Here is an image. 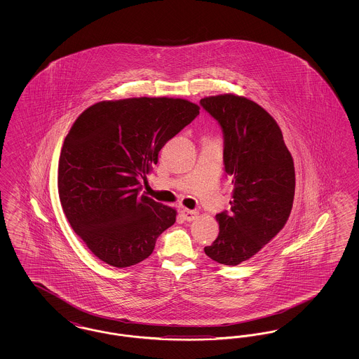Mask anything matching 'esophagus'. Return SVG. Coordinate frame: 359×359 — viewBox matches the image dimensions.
<instances>
[{
	"mask_svg": "<svg viewBox=\"0 0 359 359\" xmlns=\"http://www.w3.org/2000/svg\"><path fill=\"white\" fill-rule=\"evenodd\" d=\"M182 215H183V218L187 221V222H192V221H195L196 218H198V211H195V210H188V208H182Z\"/></svg>",
	"mask_w": 359,
	"mask_h": 359,
	"instance_id": "esophagus-1",
	"label": "esophagus"
}]
</instances>
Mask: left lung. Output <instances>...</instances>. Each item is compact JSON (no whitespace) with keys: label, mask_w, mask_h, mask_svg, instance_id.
I'll use <instances>...</instances> for the list:
<instances>
[{"label":"left lung","mask_w":359,"mask_h":359,"mask_svg":"<svg viewBox=\"0 0 359 359\" xmlns=\"http://www.w3.org/2000/svg\"><path fill=\"white\" fill-rule=\"evenodd\" d=\"M223 132V164L230 176V211L217 214L219 234L205 246L211 259L236 266L257 255L288 221L294 196L293 158L273 117L233 94L201 100Z\"/></svg>","instance_id":"1"}]
</instances>
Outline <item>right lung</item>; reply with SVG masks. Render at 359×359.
<instances>
[{"instance_id":"obj_1","label":"right lung","mask_w":359,"mask_h":359,"mask_svg":"<svg viewBox=\"0 0 359 359\" xmlns=\"http://www.w3.org/2000/svg\"><path fill=\"white\" fill-rule=\"evenodd\" d=\"M199 109L167 97L102 101L71 126L59 158V198L74 231L103 262L126 268L144 261L176 221V210L140 194V180Z\"/></svg>"}]
</instances>
